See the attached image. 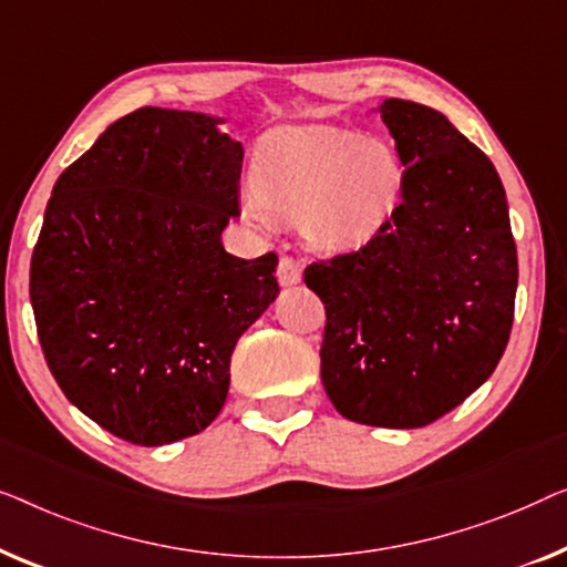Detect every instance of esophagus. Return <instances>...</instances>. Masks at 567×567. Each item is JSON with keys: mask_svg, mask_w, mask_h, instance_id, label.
<instances>
[{"mask_svg": "<svg viewBox=\"0 0 567 567\" xmlns=\"http://www.w3.org/2000/svg\"><path fill=\"white\" fill-rule=\"evenodd\" d=\"M277 280L285 287H292L302 280V265L292 257H282L280 267H277Z\"/></svg>", "mask_w": 567, "mask_h": 567, "instance_id": "esophagus-1", "label": "esophagus"}]
</instances>
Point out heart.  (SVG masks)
I'll return each mask as SVG.
<instances>
[{"label": "heart", "mask_w": 567, "mask_h": 567, "mask_svg": "<svg viewBox=\"0 0 567 567\" xmlns=\"http://www.w3.org/2000/svg\"><path fill=\"white\" fill-rule=\"evenodd\" d=\"M405 185V166L385 141L329 125L275 133L257 162V187L244 189V215L269 228L298 220L323 251H352L388 228Z\"/></svg>", "instance_id": "1"}]
</instances>
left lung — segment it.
Masks as SVG:
<instances>
[{"label":"left lung","mask_w":567,"mask_h":567,"mask_svg":"<svg viewBox=\"0 0 567 567\" xmlns=\"http://www.w3.org/2000/svg\"><path fill=\"white\" fill-rule=\"evenodd\" d=\"M405 166L403 203L362 249L313 261L321 380L349 421L419 429L475 393L508 344L516 244L491 158L440 110L378 107Z\"/></svg>","instance_id":"left-lung-1"}]
</instances>
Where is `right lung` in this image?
Returning a JSON list of instances; mask_svg holds the SVG:
<instances>
[{"instance_id":"right-lung-1","label":"right lung","mask_w":567,"mask_h":567,"mask_svg":"<svg viewBox=\"0 0 567 567\" xmlns=\"http://www.w3.org/2000/svg\"><path fill=\"white\" fill-rule=\"evenodd\" d=\"M223 117L141 107L63 169L30 261L48 370L94 424L162 446L213 424L241 333L275 302L277 254L238 259L241 143Z\"/></svg>"}]
</instances>
